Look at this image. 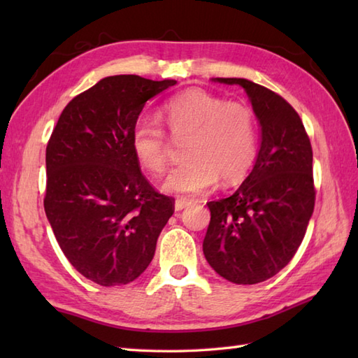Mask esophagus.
I'll list each match as a JSON object with an SVG mask.
<instances>
[{
	"label": "esophagus",
	"mask_w": 358,
	"mask_h": 358,
	"mask_svg": "<svg viewBox=\"0 0 358 358\" xmlns=\"http://www.w3.org/2000/svg\"><path fill=\"white\" fill-rule=\"evenodd\" d=\"M189 200H186V199H178V200H175V210H181V209H185L186 206H189Z\"/></svg>",
	"instance_id": "obj_1"
}]
</instances>
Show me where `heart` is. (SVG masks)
Wrapping results in <instances>:
<instances>
[{
	"mask_svg": "<svg viewBox=\"0 0 358 358\" xmlns=\"http://www.w3.org/2000/svg\"><path fill=\"white\" fill-rule=\"evenodd\" d=\"M162 118L175 141H186L187 162L167 175L164 189L177 195H199L222 180L238 183L257 157V120L246 104L226 101L192 87L163 106ZM132 154L144 171L164 172L171 143L157 121L141 118L131 132Z\"/></svg>",
	"mask_w": 358,
	"mask_h": 358,
	"instance_id": "obj_1",
	"label": "heart"
}]
</instances>
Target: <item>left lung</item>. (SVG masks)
<instances>
[{"instance_id":"1","label":"left lung","mask_w":358,"mask_h":358,"mask_svg":"<svg viewBox=\"0 0 358 358\" xmlns=\"http://www.w3.org/2000/svg\"><path fill=\"white\" fill-rule=\"evenodd\" d=\"M215 81L246 90L262 126V146L237 192L208 203L203 252L218 275L255 285L283 269L305 238L315 204L313 146L283 96L245 78Z\"/></svg>"}]
</instances>
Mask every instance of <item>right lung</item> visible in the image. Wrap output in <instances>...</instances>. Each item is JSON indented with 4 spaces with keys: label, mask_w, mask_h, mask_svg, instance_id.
<instances>
[{
    "label": "right lung",
    "mask_w": 358,
    "mask_h": 358,
    "mask_svg": "<svg viewBox=\"0 0 358 358\" xmlns=\"http://www.w3.org/2000/svg\"><path fill=\"white\" fill-rule=\"evenodd\" d=\"M173 85L103 78L66 106L45 148V215L67 260L100 286L138 278L173 214L175 200L149 183L131 149L144 104Z\"/></svg>",
    "instance_id": "add662e5"
}]
</instances>
